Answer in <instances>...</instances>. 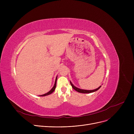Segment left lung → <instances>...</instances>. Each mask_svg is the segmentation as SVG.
I'll return each mask as SVG.
<instances>
[{
    "label": "left lung",
    "instance_id": "8db88e82",
    "mask_svg": "<svg viewBox=\"0 0 134 134\" xmlns=\"http://www.w3.org/2000/svg\"><path fill=\"white\" fill-rule=\"evenodd\" d=\"M70 83H71V85H72V88H73L74 90H75V91H76L77 92H79V93H90L94 92H95V91H96L99 90V89L100 88V87H101V86H99L98 88H96V89H95V90H85L80 89V88H77V87H75V86L73 85V84L72 83V82H71V81H70Z\"/></svg>",
    "mask_w": 134,
    "mask_h": 134
}]
</instances>
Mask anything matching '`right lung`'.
Wrapping results in <instances>:
<instances>
[{
  "mask_svg": "<svg viewBox=\"0 0 134 134\" xmlns=\"http://www.w3.org/2000/svg\"><path fill=\"white\" fill-rule=\"evenodd\" d=\"M56 80H57V77H56V78L55 82V83H54V85L53 87L51 89V90L50 91H49L48 92H47V93H46V94H43V95H41V96H48V95H49V94H50L54 92V91H55V88H56Z\"/></svg>",
  "mask_w": 134,
  "mask_h": 134,
  "instance_id": "add662e5",
  "label": "right lung"
}]
</instances>
